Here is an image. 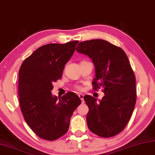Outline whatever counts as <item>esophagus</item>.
Returning <instances> with one entry per match:
<instances>
[{"mask_svg":"<svg viewBox=\"0 0 155 155\" xmlns=\"http://www.w3.org/2000/svg\"><path fill=\"white\" fill-rule=\"evenodd\" d=\"M78 96H79L80 99L82 100V101L84 104V94H78Z\"/></svg>","mask_w":155,"mask_h":155,"instance_id":"obj_1","label":"esophagus"}]
</instances>
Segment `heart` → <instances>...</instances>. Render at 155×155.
I'll use <instances>...</instances> for the list:
<instances>
[{
  "mask_svg": "<svg viewBox=\"0 0 155 155\" xmlns=\"http://www.w3.org/2000/svg\"><path fill=\"white\" fill-rule=\"evenodd\" d=\"M75 89H77L78 91H82V87L81 86H75Z\"/></svg>",
  "mask_w": 155,
  "mask_h": 155,
  "instance_id": "heart-1",
  "label": "heart"
}]
</instances>
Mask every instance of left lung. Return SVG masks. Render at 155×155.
I'll use <instances>...</instances> for the list:
<instances>
[{
    "instance_id": "8db88e82",
    "label": "left lung",
    "mask_w": 155,
    "mask_h": 155,
    "mask_svg": "<svg viewBox=\"0 0 155 155\" xmlns=\"http://www.w3.org/2000/svg\"><path fill=\"white\" fill-rule=\"evenodd\" d=\"M76 50L92 58L93 90L101 88L105 94L98 103L91 95L84 97L89 108L88 128L100 137L114 136L125 128L136 103L135 76L128 57L123 49L102 39L80 42Z\"/></svg>"
}]
</instances>
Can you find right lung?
<instances>
[{
	"label": "right lung",
	"mask_w": 155,
	"mask_h": 155,
	"mask_svg": "<svg viewBox=\"0 0 155 155\" xmlns=\"http://www.w3.org/2000/svg\"><path fill=\"white\" fill-rule=\"evenodd\" d=\"M78 43L43 45L24 60L19 70L20 110L27 124L43 140L53 141L66 134L73 112L82 103L72 92L58 99L51 93L52 84L61 78Z\"/></svg>",
	"instance_id": "right-lung-1"
}]
</instances>
